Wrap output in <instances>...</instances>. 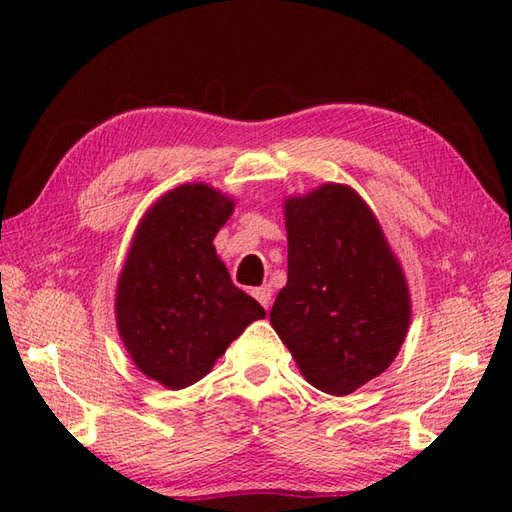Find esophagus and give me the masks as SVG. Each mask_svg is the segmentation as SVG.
Returning <instances> with one entry per match:
<instances>
[{
    "label": "esophagus",
    "instance_id": "esophagus-1",
    "mask_svg": "<svg viewBox=\"0 0 512 512\" xmlns=\"http://www.w3.org/2000/svg\"><path fill=\"white\" fill-rule=\"evenodd\" d=\"M253 295H255V299L262 303V306L268 310L270 308V303H273V288L270 286H259V288H255L253 290Z\"/></svg>",
    "mask_w": 512,
    "mask_h": 512
}]
</instances>
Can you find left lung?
I'll list each match as a JSON object with an SVG mask.
<instances>
[{
  "instance_id": "1",
  "label": "left lung",
  "mask_w": 512,
  "mask_h": 512,
  "mask_svg": "<svg viewBox=\"0 0 512 512\" xmlns=\"http://www.w3.org/2000/svg\"><path fill=\"white\" fill-rule=\"evenodd\" d=\"M288 284L270 310L312 387L347 396L398 356L411 319L405 273L354 189L321 184L284 204Z\"/></svg>"
}]
</instances>
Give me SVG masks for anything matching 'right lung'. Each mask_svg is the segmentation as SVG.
I'll return each instance as SVG.
<instances>
[{"label":"right lung","mask_w":512,"mask_h":512,"mask_svg":"<svg viewBox=\"0 0 512 512\" xmlns=\"http://www.w3.org/2000/svg\"><path fill=\"white\" fill-rule=\"evenodd\" d=\"M233 206L209 184H182L145 213L127 253L116 288L118 334L140 372L169 389L198 383L266 317L215 253Z\"/></svg>","instance_id":"right-lung-1"}]
</instances>
